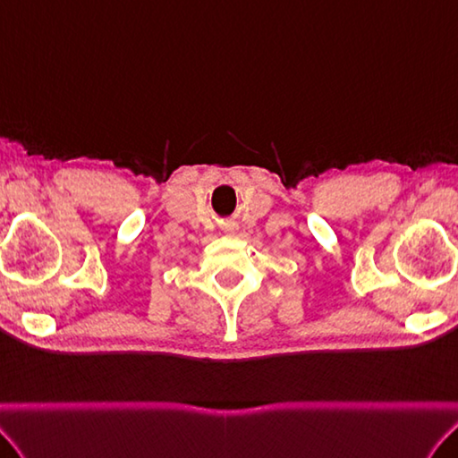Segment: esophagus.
I'll use <instances>...</instances> for the list:
<instances>
[{"label": "esophagus", "mask_w": 458, "mask_h": 458, "mask_svg": "<svg viewBox=\"0 0 458 458\" xmlns=\"http://www.w3.org/2000/svg\"><path fill=\"white\" fill-rule=\"evenodd\" d=\"M228 232H233V228H228Z\"/></svg>", "instance_id": "esophagus-1"}]
</instances>
